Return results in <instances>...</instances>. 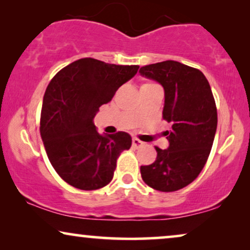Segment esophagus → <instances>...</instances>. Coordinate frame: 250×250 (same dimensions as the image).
I'll return each instance as SVG.
<instances>
[{
  "mask_svg": "<svg viewBox=\"0 0 250 250\" xmlns=\"http://www.w3.org/2000/svg\"><path fill=\"white\" fill-rule=\"evenodd\" d=\"M142 145H144V142L140 141V140H139V139H137V138H134V139H133V140H132L133 148H140Z\"/></svg>",
  "mask_w": 250,
  "mask_h": 250,
  "instance_id": "1",
  "label": "esophagus"
}]
</instances>
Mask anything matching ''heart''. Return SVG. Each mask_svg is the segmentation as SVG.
I'll list each match as a JSON object with an SVG mask.
<instances>
[{"instance_id":"heart-1","label":"heart","mask_w":250,"mask_h":250,"mask_svg":"<svg viewBox=\"0 0 250 250\" xmlns=\"http://www.w3.org/2000/svg\"><path fill=\"white\" fill-rule=\"evenodd\" d=\"M145 85H151V83H145ZM145 85H142V86H145Z\"/></svg>"}]
</instances>
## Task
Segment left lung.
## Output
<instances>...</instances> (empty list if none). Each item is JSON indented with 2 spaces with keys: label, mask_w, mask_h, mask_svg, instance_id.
<instances>
[{
  "label": "left lung",
  "mask_w": 250,
  "mask_h": 250,
  "mask_svg": "<svg viewBox=\"0 0 250 250\" xmlns=\"http://www.w3.org/2000/svg\"><path fill=\"white\" fill-rule=\"evenodd\" d=\"M142 77L164 88L163 118L167 149L155 147L156 161L140 167L142 179L160 192H174L189 185L208 160L217 128V109L211 88L200 70L176 61L142 66Z\"/></svg>",
  "instance_id": "obj_1"
}]
</instances>
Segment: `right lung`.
<instances>
[{
  "label": "right lung",
  "instance_id": "1",
  "mask_svg": "<svg viewBox=\"0 0 250 250\" xmlns=\"http://www.w3.org/2000/svg\"><path fill=\"white\" fill-rule=\"evenodd\" d=\"M138 70V65L82 58L62 69L48 85L42 102L41 138L55 171L71 186L83 190L106 186L119 155L131 148L128 133L100 134L93 119Z\"/></svg>",
  "mask_w": 250,
  "mask_h": 250
}]
</instances>
